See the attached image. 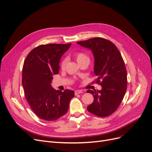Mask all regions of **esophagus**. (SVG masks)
I'll return each mask as SVG.
<instances>
[{"label":"esophagus","instance_id":"1","mask_svg":"<svg viewBox=\"0 0 152 152\" xmlns=\"http://www.w3.org/2000/svg\"><path fill=\"white\" fill-rule=\"evenodd\" d=\"M83 93V91H82V90H79V89H77V90H76V91H75V95H77V94H80V93Z\"/></svg>","mask_w":152,"mask_h":152}]
</instances>
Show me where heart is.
I'll return each mask as SVG.
<instances>
[{
	"mask_svg": "<svg viewBox=\"0 0 152 152\" xmlns=\"http://www.w3.org/2000/svg\"><path fill=\"white\" fill-rule=\"evenodd\" d=\"M73 56H74V57L75 58L77 62L79 64L82 63V62H83V61H89V56L86 53H83V52H81V51L76 52L73 54ZM66 64V59H63V61H62L61 63V67L62 69L64 68Z\"/></svg>",
	"mask_w": 152,
	"mask_h": 152,
	"instance_id": "1",
	"label": "heart"
}]
</instances>
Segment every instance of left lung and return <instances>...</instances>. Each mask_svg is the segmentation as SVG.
<instances>
[{"mask_svg":"<svg viewBox=\"0 0 152 152\" xmlns=\"http://www.w3.org/2000/svg\"><path fill=\"white\" fill-rule=\"evenodd\" d=\"M81 46L90 49L94 54V71L98 78L96 83L102 90L88 89L93 102L88 111L99 117L113 114L119 107L127 89V72L125 62L115 45L102 37H94L77 42Z\"/></svg>","mask_w":152,"mask_h":152,"instance_id":"left-lung-1","label":"left lung"}]
</instances>
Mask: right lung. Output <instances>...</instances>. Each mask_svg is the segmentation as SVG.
Instances as JSON below:
<instances>
[{"mask_svg": "<svg viewBox=\"0 0 152 152\" xmlns=\"http://www.w3.org/2000/svg\"><path fill=\"white\" fill-rule=\"evenodd\" d=\"M71 43L42 44L27 54L22 67V83L25 97L39 118L54 121L64 115L75 92L56 90L50 85L54 75L59 70L61 56Z\"/></svg>", "mask_w": 152, "mask_h": 152, "instance_id": "right-lung-1", "label": "right lung"}]
</instances>
